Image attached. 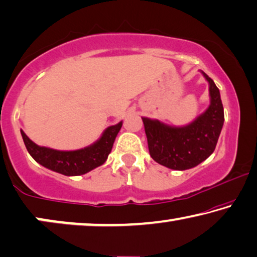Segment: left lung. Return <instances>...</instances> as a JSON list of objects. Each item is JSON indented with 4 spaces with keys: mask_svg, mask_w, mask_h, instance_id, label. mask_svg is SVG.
Wrapping results in <instances>:
<instances>
[{
    "mask_svg": "<svg viewBox=\"0 0 257 257\" xmlns=\"http://www.w3.org/2000/svg\"><path fill=\"white\" fill-rule=\"evenodd\" d=\"M209 83L210 105L190 124L168 125L158 119L141 117L152 159L174 170H187L213 153L224 125L220 92L213 80L200 70Z\"/></svg>",
    "mask_w": 257,
    "mask_h": 257,
    "instance_id": "8db88e82",
    "label": "left lung"
}]
</instances>
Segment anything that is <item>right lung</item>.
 <instances>
[{
    "mask_svg": "<svg viewBox=\"0 0 257 257\" xmlns=\"http://www.w3.org/2000/svg\"><path fill=\"white\" fill-rule=\"evenodd\" d=\"M121 125L122 121H119L116 125L109 126L94 144L75 151H59L39 146L25 135L23 130H21V135L29 154L39 165L66 176H80L91 172L106 161Z\"/></svg>",
    "mask_w": 257,
    "mask_h": 257,
    "instance_id": "obj_1",
    "label": "right lung"
}]
</instances>
